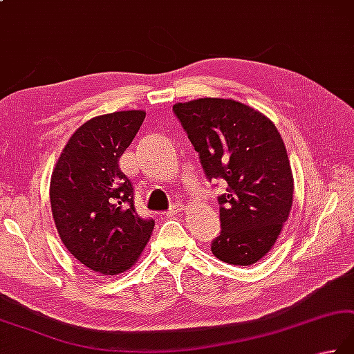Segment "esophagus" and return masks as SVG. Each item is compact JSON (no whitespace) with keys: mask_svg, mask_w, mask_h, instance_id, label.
Masks as SVG:
<instances>
[{"mask_svg":"<svg viewBox=\"0 0 354 354\" xmlns=\"http://www.w3.org/2000/svg\"><path fill=\"white\" fill-rule=\"evenodd\" d=\"M183 210H184V205L181 203H175L167 212H165V214H167V216H175V214L181 213Z\"/></svg>","mask_w":354,"mask_h":354,"instance_id":"1","label":"esophagus"}]
</instances>
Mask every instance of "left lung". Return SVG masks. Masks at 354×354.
I'll return each instance as SVG.
<instances>
[{
    "label": "left lung",
    "mask_w": 354,
    "mask_h": 354,
    "mask_svg": "<svg viewBox=\"0 0 354 354\" xmlns=\"http://www.w3.org/2000/svg\"><path fill=\"white\" fill-rule=\"evenodd\" d=\"M173 112L207 178L228 184L218 198L223 230L212 253L227 264H254L276 244L293 204V173L281 133L264 113L234 100L176 102Z\"/></svg>",
    "instance_id": "1"
}]
</instances>
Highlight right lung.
Segmentation results:
<instances>
[{"label":"right lung","mask_w":354,"mask_h":354,"mask_svg":"<svg viewBox=\"0 0 354 354\" xmlns=\"http://www.w3.org/2000/svg\"><path fill=\"white\" fill-rule=\"evenodd\" d=\"M144 110H122L76 129L50 178V207L62 244L92 272H126L147 245L155 221L135 210L133 187L120 158L133 141Z\"/></svg>","instance_id":"obj_1"}]
</instances>
